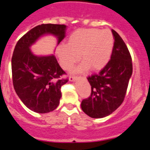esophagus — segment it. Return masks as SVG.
Listing matches in <instances>:
<instances>
[{
	"mask_svg": "<svg viewBox=\"0 0 150 150\" xmlns=\"http://www.w3.org/2000/svg\"><path fill=\"white\" fill-rule=\"evenodd\" d=\"M77 78H79V77L76 76H70V77H69V80H70V81H74V80H76Z\"/></svg>",
	"mask_w": 150,
	"mask_h": 150,
	"instance_id": "obj_1",
	"label": "esophagus"
}]
</instances>
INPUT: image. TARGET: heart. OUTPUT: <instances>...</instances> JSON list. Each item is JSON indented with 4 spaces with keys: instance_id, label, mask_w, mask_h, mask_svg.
<instances>
[{
    "instance_id": "b5f03b06",
    "label": "heart",
    "mask_w": 150,
    "mask_h": 150,
    "mask_svg": "<svg viewBox=\"0 0 150 150\" xmlns=\"http://www.w3.org/2000/svg\"><path fill=\"white\" fill-rule=\"evenodd\" d=\"M113 48L114 37L109 30L83 29L74 32L69 37L67 45L57 46L56 53L64 70L71 69L80 59L83 63L77 71L89 68L92 71H98L110 61Z\"/></svg>"
}]
</instances>
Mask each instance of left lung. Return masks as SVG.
Returning <instances> with one entry per match:
<instances>
[{"mask_svg": "<svg viewBox=\"0 0 150 150\" xmlns=\"http://www.w3.org/2000/svg\"><path fill=\"white\" fill-rule=\"evenodd\" d=\"M112 31L115 42L111 59L98 74L88 76L91 94L81 102L82 110L94 118L111 115L122 104L132 75V58L128 48L117 33Z\"/></svg>", "mask_w": 150, "mask_h": 150, "instance_id": "1", "label": "left lung"}]
</instances>
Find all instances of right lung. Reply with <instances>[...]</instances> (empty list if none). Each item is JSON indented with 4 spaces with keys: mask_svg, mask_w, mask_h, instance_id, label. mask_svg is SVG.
Masks as SVG:
<instances>
[{
    "mask_svg": "<svg viewBox=\"0 0 150 150\" xmlns=\"http://www.w3.org/2000/svg\"><path fill=\"white\" fill-rule=\"evenodd\" d=\"M66 25H38L19 39L11 60L13 84L16 94L28 108L37 113H48L57 108L61 87L68 81L64 70L54 55H34L29 47L41 35L53 34L58 44L64 38Z\"/></svg>",
    "mask_w": 150,
    "mask_h": 150,
    "instance_id": "add662e5",
    "label": "right lung"
}]
</instances>
